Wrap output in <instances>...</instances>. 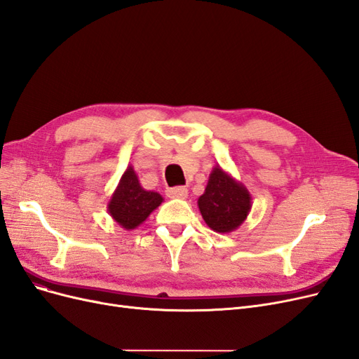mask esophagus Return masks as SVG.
<instances>
[{
  "label": "esophagus",
  "instance_id": "obj_1",
  "mask_svg": "<svg viewBox=\"0 0 359 359\" xmlns=\"http://www.w3.org/2000/svg\"><path fill=\"white\" fill-rule=\"evenodd\" d=\"M166 194L170 199H185L189 194V190L185 187H172L166 190Z\"/></svg>",
  "mask_w": 359,
  "mask_h": 359
}]
</instances>
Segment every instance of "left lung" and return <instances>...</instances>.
Masks as SVG:
<instances>
[{
  "label": "left lung",
  "instance_id": "obj_1",
  "mask_svg": "<svg viewBox=\"0 0 359 359\" xmlns=\"http://www.w3.org/2000/svg\"><path fill=\"white\" fill-rule=\"evenodd\" d=\"M197 206L209 229L217 233L238 230L250 215L251 193L219 165L209 174L205 193L197 199Z\"/></svg>",
  "mask_w": 359,
  "mask_h": 359
}]
</instances>
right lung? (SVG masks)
Masks as SVG:
<instances>
[{"label": "right lung", "mask_w": 359, "mask_h": 359, "mask_svg": "<svg viewBox=\"0 0 359 359\" xmlns=\"http://www.w3.org/2000/svg\"><path fill=\"white\" fill-rule=\"evenodd\" d=\"M163 202L162 194L141 187L138 174L128 166L111 194L107 209L117 224L125 230L140 227L150 214Z\"/></svg>", "instance_id": "obj_1"}]
</instances>
